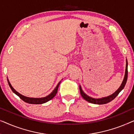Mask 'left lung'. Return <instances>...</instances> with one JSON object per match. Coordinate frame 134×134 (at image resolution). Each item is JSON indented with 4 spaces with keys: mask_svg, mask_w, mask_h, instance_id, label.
<instances>
[{
    "mask_svg": "<svg viewBox=\"0 0 134 134\" xmlns=\"http://www.w3.org/2000/svg\"><path fill=\"white\" fill-rule=\"evenodd\" d=\"M127 60L126 59V70H125V75H124V79L122 80V82L121 85H120V87H119V88L117 90L115 91V93H113L112 94L110 95V96H108L107 97H104V98H92V97L89 96L88 95L85 94V93L83 92V90H82L81 86L79 85V90H80V93L81 96H82L84 99L87 100V101L90 102V103L94 104H105L107 103H109L111 100L114 99L116 98V97L118 96V94L120 93L121 91L122 90V89L124 88V86H125L126 82H127Z\"/></svg>",
    "mask_w": 134,
    "mask_h": 134,
    "instance_id": "1",
    "label": "left lung"
}]
</instances>
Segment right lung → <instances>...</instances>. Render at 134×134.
<instances>
[{
  "instance_id": "right-lung-1",
  "label": "right lung",
  "mask_w": 134,
  "mask_h": 134,
  "mask_svg": "<svg viewBox=\"0 0 134 134\" xmlns=\"http://www.w3.org/2000/svg\"><path fill=\"white\" fill-rule=\"evenodd\" d=\"M7 80H8V85L10 86V88L12 89V90L13 92L19 97L22 100H24V101L27 102V103L29 104H44L45 102H47L49 100H50L51 99L54 98V97L55 96L57 93L58 91V87H59L60 83H61V81L59 82L57 84V85L56 86V87L55 88V89L52 91V92H51L50 94L49 95H47V96L43 97V98H29V97H27L24 96V95L20 94L19 93H18L17 91H16L14 89V88L12 87V85H11L10 81H9L8 79L7 78Z\"/></svg>"
}]
</instances>
